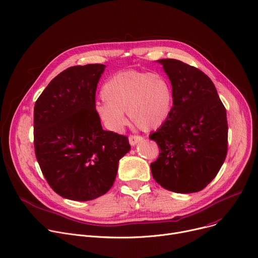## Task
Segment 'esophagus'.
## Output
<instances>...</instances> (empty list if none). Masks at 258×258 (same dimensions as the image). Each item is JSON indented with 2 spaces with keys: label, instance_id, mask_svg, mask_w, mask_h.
<instances>
[{
  "label": "esophagus",
  "instance_id": "esophagus-1",
  "mask_svg": "<svg viewBox=\"0 0 258 258\" xmlns=\"http://www.w3.org/2000/svg\"><path fill=\"white\" fill-rule=\"evenodd\" d=\"M128 141H130V144L132 146H135L136 144H138L139 142L143 141V138L141 136H130L128 137Z\"/></svg>",
  "mask_w": 258,
  "mask_h": 258
}]
</instances>
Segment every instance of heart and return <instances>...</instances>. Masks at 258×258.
I'll use <instances>...</instances> for the list:
<instances>
[{"label": "heart", "mask_w": 258, "mask_h": 258, "mask_svg": "<svg viewBox=\"0 0 258 258\" xmlns=\"http://www.w3.org/2000/svg\"><path fill=\"white\" fill-rule=\"evenodd\" d=\"M102 101L96 102L95 113L109 131L120 133L132 122L141 130L160 127L173 106L170 81L160 73L121 72L111 77L101 88Z\"/></svg>", "instance_id": "b5f03b06"}]
</instances>
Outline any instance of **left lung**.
<instances>
[{"label": "left lung", "instance_id": "obj_1", "mask_svg": "<svg viewBox=\"0 0 258 258\" xmlns=\"http://www.w3.org/2000/svg\"><path fill=\"white\" fill-rule=\"evenodd\" d=\"M158 63L173 90V106L161 127L149 136L160 156L150 164L153 178L180 194L201 191L218 174L227 154L226 110L212 80L175 59Z\"/></svg>", "mask_w": 258, "mask_h": 258}]
</instances>
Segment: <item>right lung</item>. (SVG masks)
Listing matches in <instances>:
<instances>
[{"label": "right lung", "mask_w": 258, "mask_h": 258, "mask_svg": "<svg viewBox=\"0 0 258 258\" xmlns=\"http://www.w3.org/2000/svg\"><path fill=\"white\" fill-rule=\"evenodd\" d=\"M105 68H67L50 81L34 107L36 159L50 187L70 200L106 194L120 159L131 150L126 137L102 130L95 113V91Z\"/></svg>", "instance_id": "obj_1"}]
</instances>
